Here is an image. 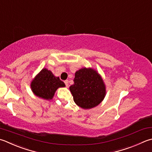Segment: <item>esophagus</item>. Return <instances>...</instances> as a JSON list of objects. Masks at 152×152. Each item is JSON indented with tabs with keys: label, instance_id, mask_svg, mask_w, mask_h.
I'll list each match as a JSON object with an SVG mask.
<instances>
[{
	"label": "esophagus",
	"instance_id": "esophagus-1",
	"mask_svg": "<svg viewBox=\"0 0 152 152\" xmlns=\"http://www.w3.org/2000/svg\"><path fill=\"white\" fill-rule=\"evenodd\" d=\"M64 83H65V85H66V87H69V81H68V80H66V81H65Z\"/></svg>",
	"mask_w": 152,
	"mask_h": 152
}]
</instances>
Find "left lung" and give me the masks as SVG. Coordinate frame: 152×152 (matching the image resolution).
I'll list each match as a JSON object with an SVG mask.
<instances>
[{
  "mask_svg": "<svg viewBox=\"0 0 152 152\" xmlns=\"http://www.w3.org/2000/svg\"><path fill=\"white\" fill-rule=\"evenodd\" d=\"M74 84L69 90L77 105L83 109L98 106L106 96V86L102 77L93 68L83 67L75 73Z\"/></svg>",
  "mask_w": 152,
  "mask_h": 152,
  "instance_id": "1",
  "label": "left lung"
}]
</instances>
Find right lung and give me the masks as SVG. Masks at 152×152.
Instances as JSON below:
<instances>
[{"label": "right lung", "instance_id": "obj_1", "mask_svg": "<svg viewBox=\"0 0 152 152\" xmlns=\"http://www.w3.org/2000/svg\"><path fill=\"white\" fill-rule=\"evenodd\" d=\"M64 82L56 77L50 70L44 68L32 79L30 87L31 91L39 98L50 101L59 87H65Z\"/></svg>", "mask_w": 152, "mask_h": 152}]
</instances>
